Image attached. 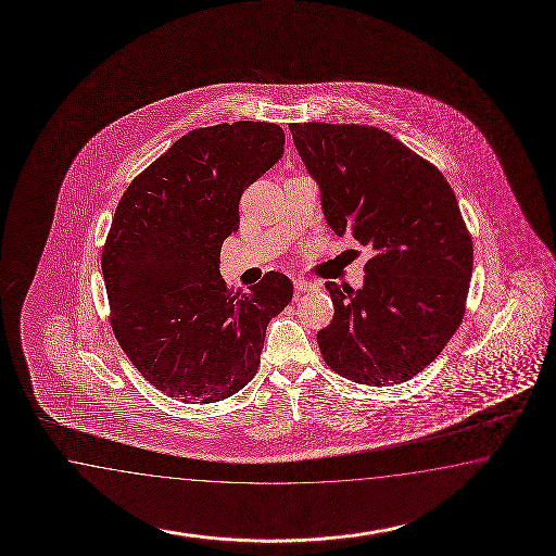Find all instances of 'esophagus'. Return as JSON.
Returning a JSON list of instances; mask_svg holds the SVG:
<instances>
[{
  "label": "esophagus",
  "mask_w": 556,
  "mask_h": 556,
  "mask_svg": "<svg viewBox=\"0 0 556 556\" xmlns=\"http://www.w3.org/2000/svg\"><path fill=\"white\" fill-rule=\"evenodd\" d=\"M296 293H308V291H317V283H313V281H307V279H301V277H296L295 281Z\"/></svg>",
  "instance_id": "34e87169"
}]
</instances>
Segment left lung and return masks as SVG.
<instances>
[{"mask_svg": "<svg viewBox=\"0 0 556 556\" xmlns=\"http://www.w3.org/2000/svg\"><path fill=\"white\" fill-rule=\"evenodd\" d=\"M325 219L372 249L361 289L325 287V363L355 383H403L431 365L465 315L472 239L443 173L372 125H289Z\"/></svg>", "mask_w": 556, "mask_h": 556, "instance_id": "1", "label": "left lung"}]
</instances>
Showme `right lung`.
<instances>
[{
    "mask_svg": "<svg viewBox=\"0 0 556 556\" xmlns=\"http://www.w3.org/2000/svg\"><path fill=\"white\" fill-rule=\"evenodd\" d=\"M267 122L193 129L127 187L101 251L117 343L149 383L184 403L235 395L260 369L265 329L293 299L269 271L249 293L219 273L245 187L283 155Z\"/></svg>",
    "mask_w": 556,
    "mask_h": 556,
    "instance_id": "add662e5",
    "label": "right lung"
}]
</instances>
